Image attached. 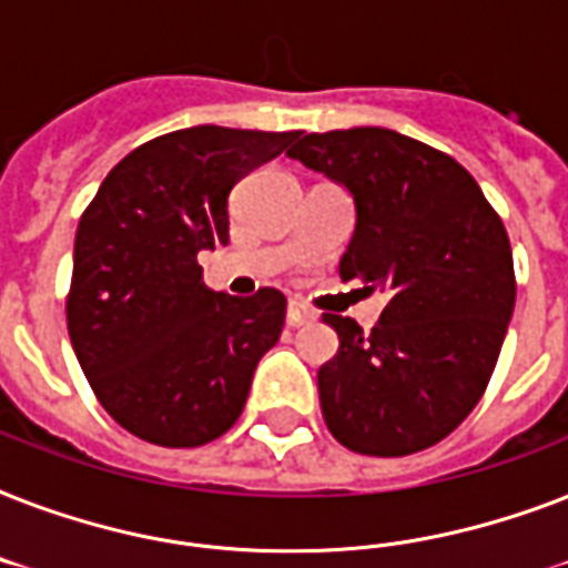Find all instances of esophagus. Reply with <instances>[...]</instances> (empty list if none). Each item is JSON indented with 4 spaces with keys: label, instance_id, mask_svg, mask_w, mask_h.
I'll list each match as a JSON object with an SVG mask.
<instances>
[{
    "label": "esophagus",
    "instance_id": "34e87169",
    "mask_svg": "<svg viewBox=\"0 0 568 568\" xmlns=\"http://www.w3.org/2000/svg\"><path fill=\"white\" fill-rule=\"evenodd\" d=\"M312 321H315V312H312L306 303H288V310H285V324H288V327H303V324H312Z\"/></svg>",
    "mask_w": 568,
    "mask_h": 568
}]
</instances>
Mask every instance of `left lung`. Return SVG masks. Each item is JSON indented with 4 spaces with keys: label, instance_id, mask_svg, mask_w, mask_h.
<instances>
[{
    "label": "left lung",
    "instance_id": "1",
    "mask_svg": "<svg viewBox=\"0 0 568 568\" xmlns=\"http://www.w3.org/2000/svg\"><path fill=\"white\" fill-rule=\"evenodd\" d=\"M285 155L351 191L356 230L338 276L386 294L372 333L324 312L338 333L318 372L324 422L368 457L430 448L477 406L513 318L501 217L463 164L392 129L297 132Z\"/></svg>",
    "mask_w": 568,
    "mask_h": 568
}]
</instances>
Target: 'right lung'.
Masks as SVG:
<instances>
[{
    "label": "right lung",
    "mask_w": 568,
    "mask_h": 568,
    "mask_svg": "<svg viewBox=\"0 0 568 568\" xmlns=\"http://www.w3.org/2000/svg\"><path fill=\"white\" fill-rule=\"evenodd\" d=\"M297 132L191 126L111 168L73 247L67 329L105 413L162 448H196L239 422L285 297L212 292L200 250L230 241V191Z\"/></svg>",
    "instance_id": "add662e5"
}]
</instances>
